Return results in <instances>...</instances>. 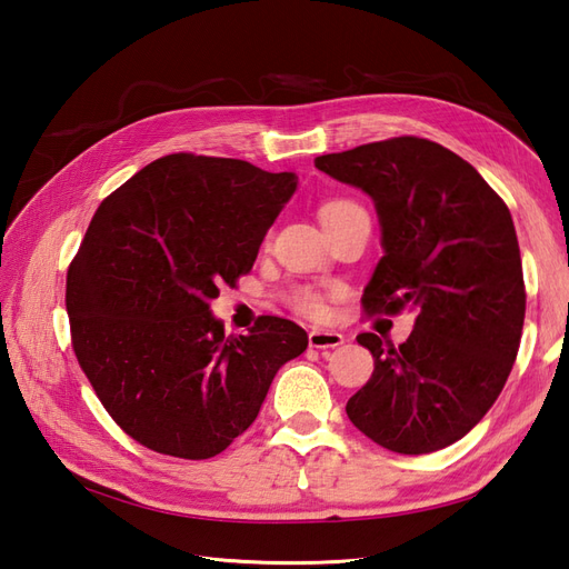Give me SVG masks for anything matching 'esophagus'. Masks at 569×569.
I'll return each instance as SVG.
<instances>
[{
    "instance_id": "34e87169",
    "label": "esophagus",
    "mask_w": 569,
    "mask_h": 569,
    "mask_svg": "<svg viewBox=\"0 0 569 569\" xmlns=\"http://www.w3.org/2000/svg\"><path fill=\"white\" fill-rule=\"evenodd\" d=\"M308 343L313 349H337L343 343V335L335 330H322V327H316V330L308 332Z\"/></svg>"
}]
</instances>
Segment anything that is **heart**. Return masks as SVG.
I'll list each match as a JSON object with an SVG mask.
<instances>
[{
  "label": "heart",
  "instance_id": "1",
  "mask_svg": "<svg viewBox=\"0 0 569 569\" xmlns=\"http://www.w3.org/2000/svg\"><path fill=\"white\" fill-rule=\"evenodd\" d=\"M349 206H353V203H349V201H330V203H325L322 209H320V220H330L337 213L347 211ZM291 301H295V308H297L299 313H303V316L320 318L325 313V301H322V297L318 295V291H313V289H297L295 297H291Z\"/></svg>",
  "mask_w": 569,
  "mask_h": 569
}]
</instances>
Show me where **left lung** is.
<instances>
[{
  "label": "left lung",
  "instance_id": "left-lung-1",
  "mask_svg": "<svg viewBox=\"0 0 569 569\" xmlns=\"http://www.w3.org/2000/svg\"><path fill=\"white\" fill-rule=\"evenodd\" d=\"M316 168L363 189L380 218L385 256L366 311H416L399 349L358 335L375 370L347 416L393 453L446 449L487 416L520 349L527 297L508 206L468 161L420 137L325 153Z\"/></svg>",
  "mask_w": 569,
  "mask_h": 569
}]
</instances>
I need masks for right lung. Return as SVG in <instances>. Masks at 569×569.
I'll use <instances>...</instances> for the list:
<instances>
[{
	"label": "right lung",
	"instance_id": "obj_1",
	"mask_svg": "<svg viewBox=\"0 0 569 569\" xmlns=\"http://www.w3.org/2000/svg\"><path fill=\"white\" fill-rule=\"evenodd\" d=\"M297 182L239 159L170 153L97 209L66 280L73 351L109 416L147 449L187 460L226 451L278 370L306 351L297 322L261 316L234 337L211 313Z\"/></svg>",
	"mask_w": 569,
	"mask_h": 569
}]
</instances>
